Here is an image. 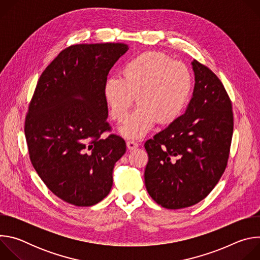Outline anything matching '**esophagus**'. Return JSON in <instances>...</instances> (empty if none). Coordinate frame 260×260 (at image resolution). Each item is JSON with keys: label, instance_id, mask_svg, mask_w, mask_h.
<instances>
[{"label": "esophagus", "instance_id": "1", "mask_svg": "<svg viewBox=\"0 0 260 260\" xmlns=\"http://www.w3.org/2000/svg\"><path fill=\"white\" fill-rule=\"evenodd\" d=\"M126 146H127L129 150H134V149H136V148H138L139 143L137 141H134V140H128L126 142Z\"/></svg>", "mask_w": 260, "mask_h": 260}]
</instances>
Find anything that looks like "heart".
Returning <instances> with one entry per match:
<instances>
[{"label": "heart", "instance_id": "obj_1", "mask_svg": "<svg viewBox=\"0 0 260 260\" xmlns=\"http://www.w3.org/2000/svg\"><path fill=\"white\" fill-rule=\"evenodd\" d=\"M122 77L112 76L104 84V98L112 118L125 119L135 95L139 103L119 128L126 138H141L158 120L168 124L187 107L192 92L189 68L159 52L139 54L122 68Z\"/></svg>", "mask_w": 260, "mask_h": 260}]
</instances>
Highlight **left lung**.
<instances>
[{
  "instance_id": "obj_1",
  "label": "left lung",
  "mask_w": 260,
  "mask_h": 260,
  "mask_svg": "<svg viewBox=\"0 0 260 260\" xmlns=\"http://www.w3.org/2000/svg\"><path fill=\"white\" fill-rule=\"evenodd\" d=\"M196 84L185 113L146 141L145 185L166 209H183L204 200L228 166L234 132L232 101L220 79L197 59Z\"/></svg>"
}]
</instances>
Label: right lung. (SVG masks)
Instances as JSON below:
<instances>
[{"label":"right lung","mask_w":260,"mask_h":260,"mask_svg":"<svg viewBox=\"0 0 260 260\" xmlns=\"http://www.w3.org/2000/svg\"><path fill=\"white\" fill-rule=\"evenodd\" d=\"M128 50L123 43L77 44L63 49L37 83L24 121L29 159L60 200L89 207L113 184L115 162L125 141L111 134L104 84L109 71Z\"/></svg>","instance_id":"right-lung-1"}]
</instances>
